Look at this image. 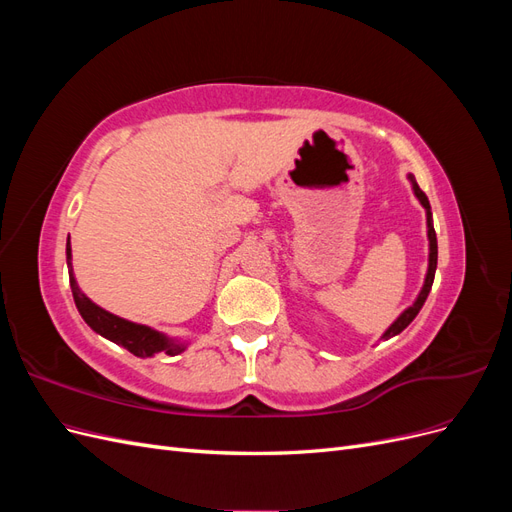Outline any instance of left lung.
<instances>
[{
	"mask_svg": "<svg viewBox=\"0 0 512 512\" xmlns=\"http://www.w3.org/2000/svg\"><path fill=\"white\" fill-rule=\"evenodd\" d=\"M408 179H410V183H412V190H414V196L418 198V203H421L423 207H425V213H427V239H429V267H427V275H425V284H423V288H421V292H418V297H416V301L408 307V309H404V312L399 314V318L391 324L389 329L384 331V335H382V339H389V337H395V335H399L401 331H404L408 324L416 318V314L421 312V307L425 305V301H427V297H429V290H431V284H433V277H436V267H438V239H436V230H433V218H431V205H429V200H427V196H425V192L418 188V183H416V179H414V175H408Z\"/></svg>",
	"mask_w": 512,
	"mask_h": 512,
	"instance_id": "8db88e82",
	"label": "left lung"
}]
</instances>
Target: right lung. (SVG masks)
I'll use <instances>...</instances> for the list:
<instances>
[{
  "mask_svg": "<svg viewBox=\"0 0 512 512\" xmlns=\"http://www.w3.org/2000/svg\"><path fill=\"white\" fill-rule=\"evenodd\" d=\"M66 260H68V273H70V288H72V297L76 303V309L83 316V320L89 324L91 329L96 333H100L102 337L111 339L117 346H123L126 350H130L134 356H153V354H170L175 356L179 352L185 350L183 342H177V339H170L164 333L145 327V324H136L130 322L126 318H119L111 312H106L100 305H96L91 301L87 294L76 284L74 277V269H72V247H70V237H68V245H66Z\"/></svg>",
  "mask_w": 512,
  "mask_h": 512,
  "instance_id": "1",
  "label": "right lung"
}]
</instances>
